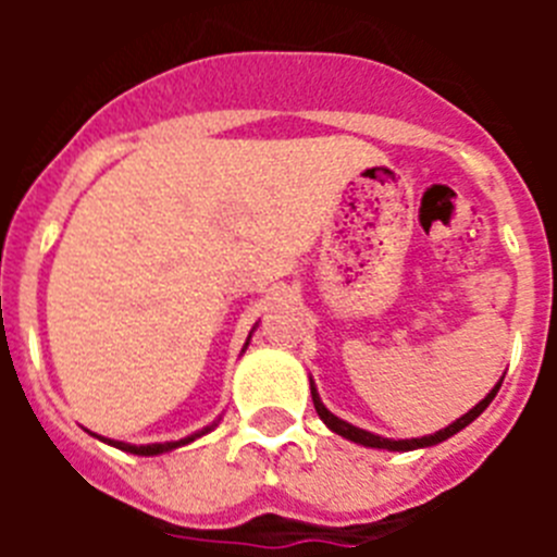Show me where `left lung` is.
Masks as SVG:
<instances>
[{
	"instance_id": "obj_1",
	"label": "left lung",
	"mask_w": 557,
	"mask_h": 557,
	"mask_svg": "<svg viewBox=\"0 0 557 557\" xmlns=\"http://www.w3.org/2000/svg\"><path fill=\"white\" fill-rule=\"evenodd\" d=\"M502 379H505V376H502ZM502 379H499V382H496L494 387H491V393H488V396H485V398H482L480 405H474L469 412H466V416L457 418L455 424L444 426V430H437L435 435L410 437V441H407V437H405V441H393V437L373 435V432L359 430V426L348 424V421H343V418H337V416H334V412L326 410V405H323L321 396H318V387H314L312 376H309V387H312V405H314V410H318V416H321V421H323V424H326L332 432H337V435H343V437H346V441H354V444H359V446H371V449L412 451V449H426V446L444 444L446 437H451V435H457V432H460V430H466V426H469L471 421H474V418H480L482 412H485V407H488L491 401H494V396H496V393H499V387H502Z\"/></svg>"
}]
</instances>
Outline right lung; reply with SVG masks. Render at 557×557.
Listing matches in <instances>:
<instances>
[{
  "label": "right lung",
  "instance_id": "add662e5",
  "mask_svg": "<svg viewBox=\"0 0 557 557\" xmlns=\"http://www.w3.org/2000/svg\"><path fill=\"white\" fill-rule=\"evenodd\" d=\"M253 329H256V326H253ZM253 329H250V334H253ZM250 334H248V339H245L243 351H245V348H248V343H250ZM214 426H218V424L206 426V430L195 432V435H189V437H181V441H170V444H145V446L125 444V441H111V437H100V435H95V432H91V435H95V437H100V441H106L108 446H116V449H122V451H131V455L152 457V455H164V451H172V449H178V446H186V444H191V441H198L200 435H206V432H211V430H214Z\"/></svg>",
  "mask_w": 557,
  "mask_h": 557
}]
</instances>
